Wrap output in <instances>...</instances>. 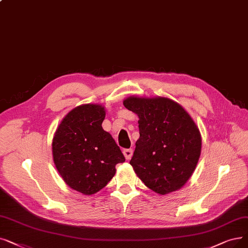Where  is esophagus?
I'll list each match as a JSON object with an SVG mask.
<instances>
[{
	"label": "esophagus",
	"mask_w": 248,
	"mask_h": 248,
	"mask_svg": "<svg viewBox=\"0 0 248 248\" xmlns=\"http://www.w3.org/2000/svg\"><path fill=\"white\" fill-rule=\"evenodd\" d=\"M123 153H124L126 160H130L133 156V149H124L123 151Z\"/></svg>",
	"instance_id": "obj_1"
}]
</instances>
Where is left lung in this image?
<instances>
[{
  "mask_svg": "<svg viewBox=\"0 0 248 248\" xmlns=\"http://www.w3.org/2000/svg\"><path fill=\"white\" fill-rule=\"evenodd\" d=\"M124 105L140 118V139L130 161L137 175L159 195L179 189L201 155L202 138L196 124L168 98L128 97Z\"/></svg>",
  "mask_w": 248,
  "mask_h": 248,
  "instance_id": "8db88e82",
  "label": "left lung"
}]
</instances>
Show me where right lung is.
<instances>
[{
  "label": "right lung",
  "mask_w": 248,
  "mask_h": 248,
  "mask_svg": "<svg viewBox=\"0 0 248 248\" xmlns=\"http://www.w3.org/2000/svg\"><path fill=\"white\" fill-rule=\"evenodd\" d=\"M104 107L85 104L70 111L52 141V156L64 182L84 195L102 189L115 174V165L125 158L101 124Z\"/></svg>",
  "instance_id": "obj_1"
}]
</instances>
